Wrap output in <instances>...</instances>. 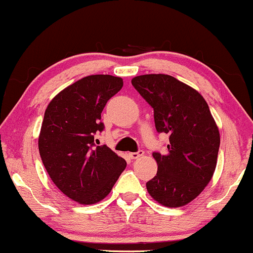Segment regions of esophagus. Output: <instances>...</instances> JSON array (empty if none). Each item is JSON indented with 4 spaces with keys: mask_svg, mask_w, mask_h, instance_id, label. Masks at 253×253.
I'll return each instance as SVG.
<instances>
[{
    "mask_svg": "<svg viewBox=\"0 0 253 253\" xmlns=\"http://www.w3.org/2000/svg\"><path fill=\"white\" fill-rule=\"evenodd\" d=\"M141 156H144V151L143 150H139L138 152H130L129 153L130 159H138V158H140Z\"/></svg>",
    "mask_w": 253,
    "mask_h": 253,
    "instance_id": "esophagus-1",
    "label": "esophagus"
}]
</instances>
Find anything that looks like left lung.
Segmentation results:
<instances>
[{
	"mask_svg": "<svg viewBox=\"0 0 253 253\" xmlns=\"http://www.w3.org/2000/svg\"><path fill=\"white\" fill-rule=\"evenodd\" d=\"M132 85L153 108L158 133L169 134L168 152L152 156L157 175L147 191L165 207L185 206L196 199L215 171L220 133L202 95L163 74L136 76Z\"/></svg>",
	"mask_w": 253,
	"mask_h": 253,
	"instance_id": "1",
	"label": "left lung"
}]
</instances>
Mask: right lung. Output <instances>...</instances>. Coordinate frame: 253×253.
Wrapping results in <instances>:
<instances>
[{"label":"right lung","instance_id":"1","mask_svg":"<svg viewBox=\"0 0 253 253\" xmlns=\"http://www.w3.org/2000/svg\"><path fill=\"white\" fill-rule=\"evenodd\" d=\"M123 85L120 77L86 76L62 90L45 110L38 140L42 164L58 189L81 205L103 200L127 165L94 139L104 128L107 101Z\"/></svg>","mask_w":253,"mask_h":253}]
</instances>
